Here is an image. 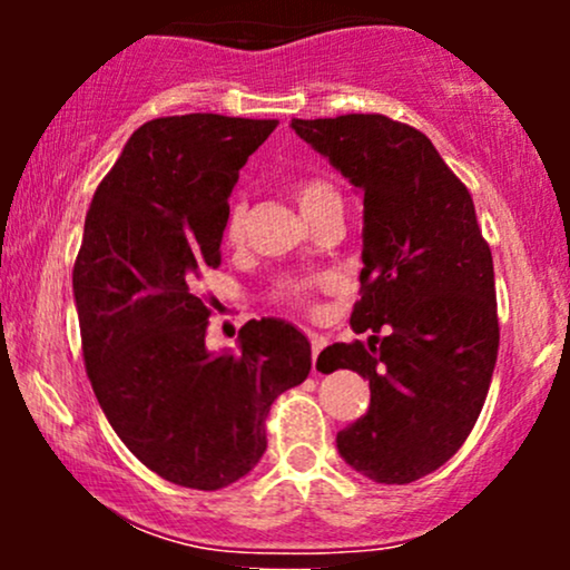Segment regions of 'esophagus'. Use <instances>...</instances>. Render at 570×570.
Returning <instances> with one entry per match:
<instances>
[{"label":"esophagus","mask_w":570,"mask_h":570,"mask_svg":"<svg viewBox=\"0 0 570 570\" xmlns=\"http://www.w3.org/2000/svg\"><path fill=\"white\" fill-rule=\"evenodd\" d=\"M311 353H313V372H316V358H318V353L324 351V345H326V337H322V335H316V332H311Z\"/></svg>","instance_id":"34e87169"}]
</instances>
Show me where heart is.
<instances>
[{"instance_id":"heart-1","label":"heart","mask_w":570,"mask_h":570,"mask_svg":"<svg viewBox=\"0 0 570 570\" xmlns=\"http://www.w3.org/2000/svg\"><path fill=\"white\" fill-rule=\"evenodd\" d=\"M292 195L297 200L299 212L307 217L318 212V208L326 206V203L340 200L337 189L330 185L326 179H318V176H299V179L292 181ZM244 225H246V203L240 198H235L230 206H227L225 214V240H240L244 235ZM330 286V276H305V278H284L278 281L276 289H273V299L281 305H292V307H311L313 297H316L318 289Z\"/></svg>"}]
</instances>
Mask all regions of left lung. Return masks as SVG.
Listing matches in <instances>:
<instances>
[{"instance_id": "obj_1", "label": "left lung", "mask_w": 570, "mask_h": 570, "mask_svg": "<svg viewBox=\"0 0 570 570\" xmlns=\"http://www.w3.org/2000/svg\"><path fill=\"white\" fill-rule=\"evenodd\" d=\"M299 139L364 193L367 343L322 351V372L370 381V410L337 434L348 466L383 485L440 469L472 434L499 356L493 254L466 185L421 130L385 115L297 120Z\"/></svg>"}]
</instances>
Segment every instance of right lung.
Segmentation results:
<instances>
[{"instance_id": "1", "label": "right lung", "mask_w": 570, "mask_h": 570, "mask_svg": "<svg viewBox=\"0 0 570 570\" xmlns=\"http://www.w3.org/2000/svg\"><path fill=\"white\" fill-rule=\"evenodd\" d=\"M278 120L158 117L134 130L96 187L75 259L82 358L115 434L181 488L219 490L257 466L265 417L311 372V343L278 318L240 326L238 353L206 351L227 198Z\"/></svg>"}]
</instances>
